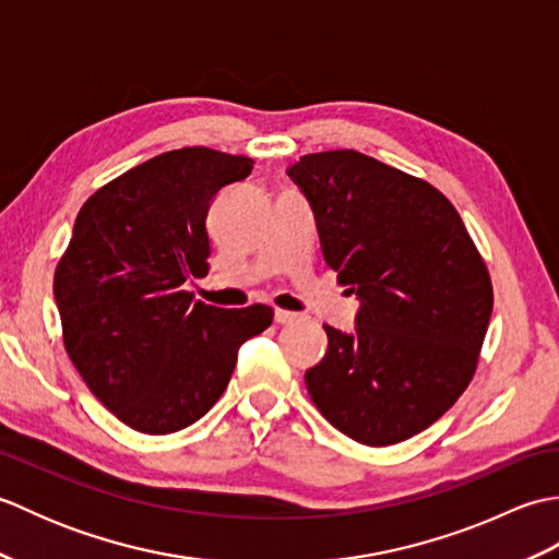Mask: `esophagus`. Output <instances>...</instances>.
<instances>
[{
    "label": "esophagus",
    "instance_id": "34e87169",
    "mask_svg": "<svg viewBox=\"0 0 559 559\" xmlns=\"http://www.w3.org/2000/svg\"><path fill=\"white\" fill-rule=\"evenodd\" d=\"M295 319H298V314H295V312H288V310H276V322H278V324H293Z\"/></svg>",
    "mask_w": 559,
    "mask_h": 559
}]
</instances>
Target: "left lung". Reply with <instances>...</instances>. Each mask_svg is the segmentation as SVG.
Here are the masks:
<instances>
[{
	"instance_id": "left-lung-1",
	"label": "left lung",
	"mask_w": 559,
	"mask_h": 559,
	"mask_svg": "<svg viewBox=\"0 0 559 559\" xmlns=\"http://www.w3.org/2000/svg\"><path fill=\"white\" fill-rule=\"evenodd\" d=\"M288 175L312 204L326 266L362 300L355 334L324 324L329 350L307 391L355 442L399 444L476 374L490 271L454 204L420 177L353 148L307 153Z\"/></svg>"
}]
</instances>
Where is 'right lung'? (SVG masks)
<instances>
[{
    "mask_svg": "<svg viewBox=\"0 0 559 559\" xmlns=\"http://www.w3.org/2000/svg\"><path fill=\"white\" fill-rule=\"evenodd\" d=\"M254 160L206 146L160 153L81 206L55 269L64 350L105 408L144 435H170L216 403L237 348L273 322L269 305L223 310L185 290L206 276V216Z\"/></svg>",
    "mask_w": 559,
    "mask_h": 559,
    "instance_id": "obj_1",
    "label": "right lung"
}]
</instances>
